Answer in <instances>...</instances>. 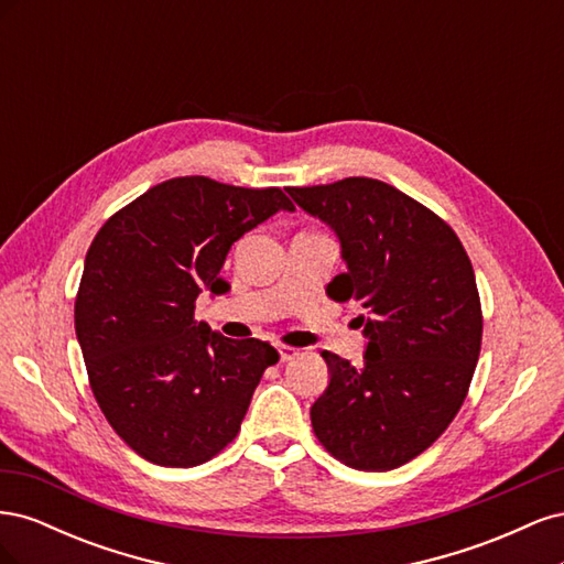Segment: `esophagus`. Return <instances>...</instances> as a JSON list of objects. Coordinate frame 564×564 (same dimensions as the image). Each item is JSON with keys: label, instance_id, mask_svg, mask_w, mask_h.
I'll return each mask as SVG.
<instances>
[{"label": "esophagus", "instance_id": "obj_1", "mask_svg": "<svg viewBox=\"0 0 564 564\" xmlns=\"http://www.w3.org/2000/svg\"><path fill=\"white\" fill-rule=\"evenodd\" d=\"M278 352H280V360L282 362H289L292 357L299 355V348H292V346H278Z\"/></svg>", "mask_w": 564, "mask_h": 564}]
</instances>
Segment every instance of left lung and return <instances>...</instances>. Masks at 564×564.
<instances>
[{"instance_id":"left-lung-1","label":"left lung","mask_w":564,"mask_h":564,"mask_svg":"<svg viewBox=\"0 0 564 564\" xmlns=\"http://www.w3.org/2000/svg\"><path fill=\"white\" fill-rule=\"evenodd\" d=\"M327 224L346 272L329 296L357 301L362 367L324 350L329 386L311 406L317 440L357 470H392L445 433L466 400L482 344L475 272L456 232L373 178L289 187Z\"/></svg>"}]
</instances>
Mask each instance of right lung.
<instances>
[{
  "label": "right lung",
  "instance_id": "add662e5",
  "mask_svg": "<svg viewBox=\"0 0 564 564\" xmlns=\"http://www.w3.org/2000/svg\"><path fill=\"white\" fill-rule=\"evenodd\" d=\"M278 212H294L280 187L183 176L150 187L94 237L75 332L100 412L150 464L191 468L216 456L280 360L259 338L195 322L202 292L230 289L220 278L230 247Z\"/></svg>",
  "mask_w": 564,
  "mask_h": 564
}]
</instances>
